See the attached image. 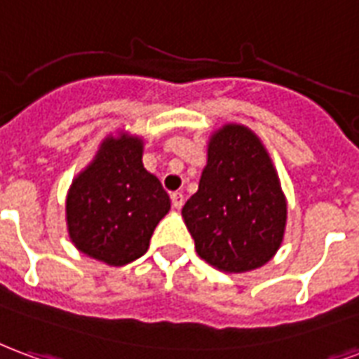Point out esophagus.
I'll use <instances>...</instances> for the list:
<instances>
[{"instance_id": "34e87169", "label": "esophagus", "mask_w": 359, "mask_h": 359, "mask_svg": "<svg viewBox=\"0 0 359 359\" xmlns=\"http://www.w3.org/2000/svg\"><path fill=\"white\" fill-rule=\"evenodd\" d=\"M171 201H172V207H175V209H180V207L184 205V194H182V192H172L171 194Z\"/></svg>"}]
</instances>
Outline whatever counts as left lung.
I'll list each match as a JSON object with an SVG mask.
<instances>
[{
  "label": "left lung",
  "instance_id": "8db88e82",
  "mask_svg": "<svg viewBox=\"0 0 359 359\" xmlns=\"http://www.w3.org/2000/svg\"><path fill=\"white\" fill-rule=\"evenodd\" d=\"M201 259L222 272H249L280 249L287 201L261 139L228 123L207 146L198 192L182 207Z\"/></svg>",
  "mask_w": 359,
  "mask_h": 359
}]
</instances>
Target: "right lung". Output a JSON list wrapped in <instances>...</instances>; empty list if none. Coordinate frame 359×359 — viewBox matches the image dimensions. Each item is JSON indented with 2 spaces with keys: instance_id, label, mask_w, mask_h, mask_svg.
Masks as SVG:
<instances>
[{
  "instance_id": "add662e5",
  "label": "right lung",
  "mask_w": 359,
  "mask_h": 359,
  "mask_svg": "<svg viewBox=\"0 0 359 359\" xmlns=\"http://www.w3.org/2000/svg\"><path fill=\"white\" fill-rule=\"evenodd\" d=\"M171 209L158 177L142 165V139L106 137L97 156L72 182L66 222L74 245L110 266L148 251L154 228Z\"/></svg>"
}]
</instances>
